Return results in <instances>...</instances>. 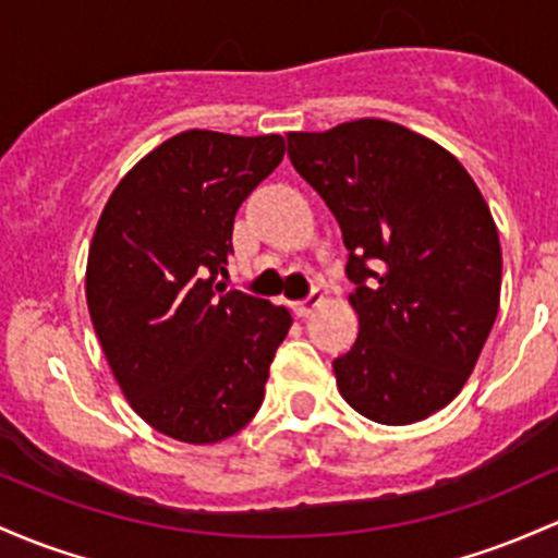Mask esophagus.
Instances as JSON below:
<instances>
[{
	"instance_id": "esophagus-1",
	"label": "esophagus",
	"mask_w": 558,
	"mask_h": 558,
	"mask_svg": "<svg viewBox=\"0 0 558 558\" xmlns=\"http://www.w3.org/2000/svg\"><path fill=\"white\" fill-rule=\"evenodd\" d=\"M320 302H323V293L315 291V293H310V296L304 299V302L293 304V312H296V317H310L312 312L320 307Z\"/></svg>"
}]
</instances>
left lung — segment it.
I'll use <instances>...</instances> for the list:
<instances>
[{"label":"left lung","instance_id":"left-lung-1","mask_svg":"<svg viewBox=\"0 0 558 558\" xmlns=\"http://www.w3.org/2000/svg\"><path fill=\"white\" fill-rule=\"evenodd\" d=\"M293 169L339 219L360 333L333 360L339 395L405 426L456 400L500 307L495 219L463 163L387 119L289 132Z\"/></svg>","mask_w":558,"mask_h":558}]
</instances>
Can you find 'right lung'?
Masks as SVG:
<instances>
[{
  "label": "right lung",
  "instance_id": "obj_1",
  "mask_svg": "<svg viewBox=\"0 0 558 558\" xmlns=\"http://www.w3.org/2000/svg\"><path fill=\"white\" fill-rule=\"evenodd\" d=\"M286 156L280 134L190 130L121 177L87 256V307L116 384L156 432L214 445L265 400L286 307L225 291L232 222Z\"/></svg>",
  "mask_w": 558,
  "mask_h": 558
}]
</instances>
